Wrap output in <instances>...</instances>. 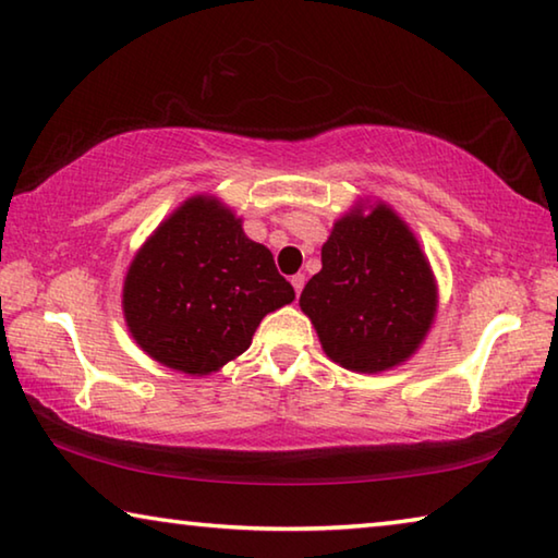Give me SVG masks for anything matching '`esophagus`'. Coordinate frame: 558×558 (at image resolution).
<instances>
[{
  "label": "esophagus",
  "instance_id": "obj_1",
  "mask_svg": "<svg viewBox=\"0 0 558 558\" xmlns=\"http://www.w3.org/2000/svg\"><path fill=\"white\" fill-rule=\"evenodd\" d=\"M290 282H292V288H295V292L300 295L302 286H305V276H302V272H298V276H292V278H290Z\"/></svg>",
  "mask_w": 558,
  "mask_h": 558
}]
</instances>
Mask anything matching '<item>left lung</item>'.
Wrapping results in <instances>:
<instances>
[{"mask_svg": "<svg viewBox=\"0 0 558 558\" xmlns=\"http://www.w3.org/2000/svg\"><path fill=\"white\" fill-rule=\"evenodd\" d=\"M300 307L329 359L352 372H384L409 359L436 315V282L418 241L384 204L339 219L323 270Z\"/></svg>", "mask_w": 558, "mask_h": 558, "instance_id": "1", "label": "left lung"}]
</instances>
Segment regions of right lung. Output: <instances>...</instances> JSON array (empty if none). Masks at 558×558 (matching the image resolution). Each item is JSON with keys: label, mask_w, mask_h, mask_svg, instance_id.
Wrapping results in <instances>:
<instances>
[{"label": "right lung", "mask_w": 558, "mask_h": 558, "mask_svg": "<svg viewBox=\"0 0 558 558\" xmlns=\"http://www.w3.org/2000/svg\"><path fill=\"white\" fill-rule=\"evenodd\" d=\"M295 300L272 253L219 202L194 196L132 260L122 307L149 356L184 374L216 372L251 347L260 319Z\"/></svg>", "instance_id": "add662e5"}]
</instances>
